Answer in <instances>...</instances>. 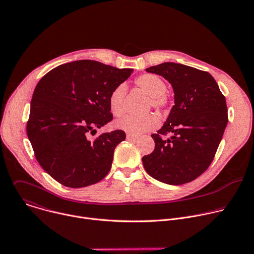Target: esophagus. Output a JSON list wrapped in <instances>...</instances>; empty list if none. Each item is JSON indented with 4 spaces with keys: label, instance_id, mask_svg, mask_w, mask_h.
Segmentation results:
<instances>
[{
    "label": "esophagus",
    "instance_id": "obj_1",
    "mask_svg": "<svg viewBox=\"0 0 254 254\" xmlns=\"http://www.w3.org/2000/svg\"><path fill=\"white\" fill-rule=\"evenodd\" d=\"M137 137H138V135H136V134H132V133H127V138L129 139V140H134Z\"/></svg>",
    "mask_w": 254,
    "mask_h": 254
}]
</instances>
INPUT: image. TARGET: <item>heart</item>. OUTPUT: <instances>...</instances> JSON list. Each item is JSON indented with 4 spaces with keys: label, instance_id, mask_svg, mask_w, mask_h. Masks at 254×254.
<instances>
[{
    "label": "heart",
    "instance_id": "obj_1",
    "mask_svg": "<svg viewBox=\"0 0 254 254\" xmlns=\"http://www.w3.org/2000/svg\"><path fill=\"white\" fill-rule=\"evenodd\" d=\"M135 84L150 96L149 105L158 111H166L171 104V97L166 92V82L158 75L146 73L141 74L135 79ZM127 93V85L121 83L117 85L108 96V105L111 113L120 118L125 114V96ZM159 126V118L154 114H148L142 117L127 116L116 123V127L127 132L138 134L149 131Z\"/></svg>",
    "mask_w": 254,
    "mask_h": 254
}]
</instances>
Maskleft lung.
Here are the masks:
<instances>
[{
	"label": "left lung",
	"mask_w": 254,
	"mask_h": 254,
	"mask_svg": "<svg viewBox=\"0 0 254 254\" xmlns=\"http://www.w3.org/2000/svg\"><path fill=\"white\" fill-rule=\"evenodd\" d=\"M173 86L175 105L161 129L153 133L155 150L142 157L150 176L182 185L202 175L212 163L228 123L225 96L206 71L165 62L146 69ZM170 134L168 139L161 136Z\"/></svg>",
	"instance_id": "obj_1"
}]
</instances>
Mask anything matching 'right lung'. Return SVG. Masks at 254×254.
I'll return each mask as SVG.
<instances>
[{"mask_svg":"<svg viewBox=\"0 0 254 254\" xmlns=\"http://www.w3.org/2000/svg\"><path fill=\"white\" fill-rule=\"evenodd\" d=\"M132 71L79 60L55 67L36 85L27 135L40 166L60 184L82 188L110 172L126 132L117 129L92 140L87 136L113 121L108 96Z\"/></svg>","mask_w":254,"mask_h":254,"instance_id":"add662e5","label":"right lung"}]
</instances>
